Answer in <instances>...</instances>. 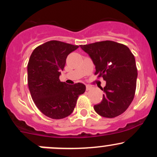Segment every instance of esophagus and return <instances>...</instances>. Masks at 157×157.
Here are the masks:
<instances>
[{
	"label": "esophagus",
	"instance_id": "34e87169",
	"mask_svg": "<svg viewBox=\"0 0 157 157\" xmlns=\"http://www.w3.org/2000/svg\"><path fill=\"white\" fill-rule=\"evenodd\" d=\"M86 90H90L92 89V87L90 86H89V85H86Z\"/></svg>",
	"mask_w": 157,
	"mask_h": 157
}]
</instances>
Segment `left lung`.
Masks as SVG:
<instances>
[{
	"instance_id": "1",
	"label": "left lung",
	"mask_w": 157,
	"mask_h": 157,
	"mask_svg": "<svg viewBox=\"0 0 157 157\" xmlns=\"http://www.w3.org/2000/svg\"><path fill=\"white\" fill-rule=\"evenodd\" d=\"M96 66L95 74L106 81L102 100L94 110L105 118L118 116L128 108L134 99L137 70L130 49L113 41H102L80 45Z\"/></svg>"
}]
</instances>
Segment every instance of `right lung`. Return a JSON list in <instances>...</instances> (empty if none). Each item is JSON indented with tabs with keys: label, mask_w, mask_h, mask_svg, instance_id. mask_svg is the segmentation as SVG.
<instances>
[{
	"label": "right lung",
	"mask_w": 157,
	"mask_h": 157,
	"mask_svg": "<svg viewBox=\"0 0 157 157\" xmlns=\"http://www.w3.org/2000/svg\"><path fill=\"white\" fill-rule=\"evenodd\" d=\"M78 47L49 41L35 48L29 58L27 72L30 94L37 108L53 119L71 115L78 96L86 90L81 83L68 85L59 80L67 55Z\"/></svg>",
	"instance_id": "1"
}]
</instances>
